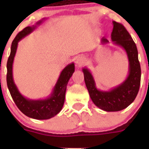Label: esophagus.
I'll list each match as a JSON object with an SVG mask.
<instances>
[{
	"label": "esophagus",
	"instance_id": "esophagus-1",
	"mask_svg": "<svg viewBox=\"0 0 149 149\" xmlns=\"http://www.w3.org/2000/svg\"><path fill=\"white\" fill-rule=\"evenodd\" d=\"M85 63V58L83 56H77L75 59V63L76 65L78 67L82 66Z\"/></svg>",
	"mask_w": 149,
	"mask_h": 149
}]
</instances>
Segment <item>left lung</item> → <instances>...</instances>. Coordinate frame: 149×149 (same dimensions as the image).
Listing matches in <instances>:
<instances>
[{"label":"left lung","mask_w":149,"mask_h":149,"mask_svg":"<svg viewBox=\"0 0 149 149\" xmlns=\"http://www.w3.org/2000/svg\"><path fill=\"white\" fill-rule=\"evenodd\" d=\"M113 24L111 40L114 45L125 51L128 59L127 78L119 86L109 91H103L97 89L93 74L87 68H84L82 70L91 99L98 107L107 112L120 111L131 104L137 95L141 79V68L136 44L122 24L113 22ZM101 42L102 44L109 42L104 37Z\"/></svg>","instance_id":"left-lung-1"}]
</instances>
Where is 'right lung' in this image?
Listing matches in <instances>:
<instances>
[{
  "label": "right lung",
  "mask_w": 149,
  "mask_h": 149,
  "mask_svg": "<svg viewBox=\"0 0 149 149\" xmlns=\"http://www.w3.org/2000/svg\"><path fill=\"white\" fill-rule=\"evenodd\" d=\"M45 18L36 22L35 25L25 27L18 33L11 45V52L6 63L7 74L6 83L9 91L13 101L18 108L27 116L35 119H48L59 113L63 108L65 101L66 86L72 74L74 72V63H72L63 68L60 73L58 80L56 81L52 93L45 99L32 100L25 98L18 91L15 85L13 75V65L15 53L17 51L18 43L26 36L32 33L38 25H40Z\"/></svg>",
  "instance_id": "1"
}]
</instances>
